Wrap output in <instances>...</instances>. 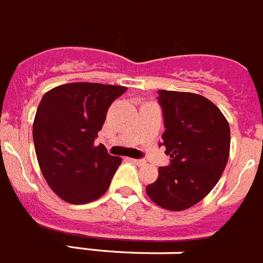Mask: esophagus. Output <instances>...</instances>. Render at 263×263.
<instances>
[{"instance_id": "1", "label": "esophagus", "mask_w": 263, "mask_h": 263, "mask_svg": "<svg viewBox=\"0 0 263 263\" xmlns=\"http://www.w3.org/2000/svg\"><path fill=\"white\" fill-rule=\"evenodd\" d=\"M129 161H132L133 163H136L137 166H142L145 165V161L143 159H136V158H129Z\"/></svg>"}]
</instances>
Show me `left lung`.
Instances as JSON below:
<instances>
[{
  "mask_svg": "<svg viewBox=\"0 0 263 263\" xmlns=\"http://www.w3.org/2000/svg\"><path fill=\"white\" fill-rule=\"evenodd\" d=\"M158 96L172 163L159 167L146 193L161 208L181 212L202 201L221 178L230 154V126L203 96L172 90H158Z\"/></svg>",
  "mask_w": 263,
  "mask_h": 263,
  "instance_id": "left-lung-1",
  "label": "left lung"
}]
</instances>
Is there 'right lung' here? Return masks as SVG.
Returning <instances> with one entry per match:
<instances>
[{
	"label": "right lung",
	"mask_w": 263,
	"mask_h": 263,
	"mask_svg": "<svg viewBox=\"0 0 263 263\" xmlns=\"http://www.w3.org/2000/svg\"><path fill=\"white\" fill-rule=\"evenodd\" d=\"M127 87L71 82L46 91L37 107L33 140L42 174L67 203L84 205L102 197L122 162L104 145H94L106 111Z\"/></svg>",
	"instance_id": "add662e5"
}]
</instances>
